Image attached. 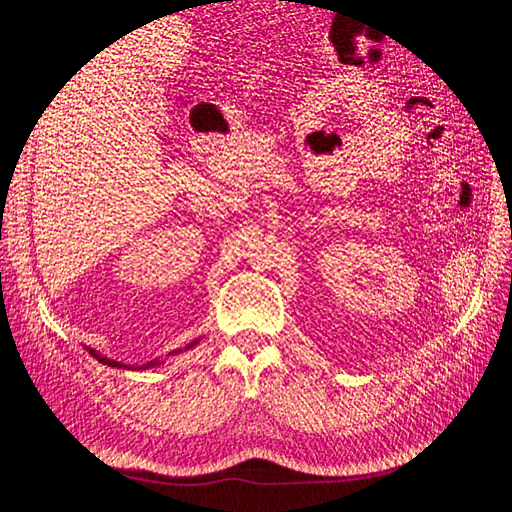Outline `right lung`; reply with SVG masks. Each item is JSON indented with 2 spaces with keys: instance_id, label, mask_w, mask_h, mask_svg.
Instances as JSON below:
<instances>
[{
  "instance_id": "add662e5",
  "label": "right lung",
  "mask_w": 512,
  "mask_h": 512,
  "mask_svg": "<svg viewBox=\"0 0 512 512\" xmlns=\"http://www.w3.org/2000/svg\"><path fill=\"white\" fill-rule=\"evenodd\" d=\"M200 342V337L198 339H194V342H190L188 346H185V348H179V350H173V352H168V356H173V354H179V352H183V350H190V348H194L196 344ZM85 350L91 354V356H94V359H98L100 363H104V365H108V367H117V369H151V367H158V365H162L164 361H160V359H153V361H149V363H145V365H123V363H119V361H113V359H108V356H102V354H98L94 348H87L85 346Z\"/></svg>"
}]
</instances>
